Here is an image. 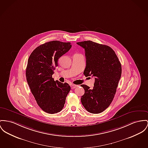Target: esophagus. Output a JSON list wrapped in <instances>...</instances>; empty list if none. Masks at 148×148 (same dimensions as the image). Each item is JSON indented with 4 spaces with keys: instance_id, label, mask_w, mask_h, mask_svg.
<instances>
[{
    "instance_id": "esophagus-1",
    "label": "esophagus",
    "mask_w": 148,
    "mask_h": 148,
    "mask_svg": "<svg viewBox=\"0 0 148 148\" xmlns=\"http://www.w3.org/2000/svg\"><path fill=\"white\" fill-rule=\"evenodd\" d=\"M76 87H77V85H73V84L71 85V89H75V88H76Z\"/></svg>"
}]
</instances>
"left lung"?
<instances>
[{"label": "left lung", "mask_w": 148, "mask_h": 148, "mask_svg": "<svg viewBox=\"0 0 148 148\" xmlns=\"http://www.w3.org/2000/svg\"><path fill=\"white\" fill-rule=\"evenodd\" d=\"M77 44L85 51L84 75L95 77L93 89L81 85L85 90L81 101L90 113H100L108 107L114 98L121 76V64L114 51L109 46L89 40Z\"/></svg>", "instance_id": "8db88e82"}]
</instances>
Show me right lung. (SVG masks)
I'll list each match as a JSON object with an SVG mask.
<instances>
[{
    "label": "right lung",
    "instance_id": "obj_1",
    "mask_svg": "<svg viewBox=\"0 0 148 148\" xmlns=\"http://www.w3.org/2000/svg\"><path fill=\"white\" fill-rule=\"evenodd\" d=\"M71 42L51 41L34 50L28 59L26 76L31 91L42 110L54 114L63 108L71 90L67 83L52 77L59 58L69 50Z\"/></svg>",
    "mask_w": 148,
    "mask_h": 148
}]
</instances>
